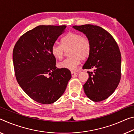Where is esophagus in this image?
Instances as JSON below:
<instances>
[{"mask_svg":"<svg viewBox=\"0 0 134 134\" xmlns=\"http://www.w3.org/2000/svg\"><path fill=\"white\" fill-rule=\"evenodd\" d=\"M71 75L72 77H74V76H75L77 75V73L75 72H74V71H71Z\"/></svg>","mask_w":134,"mask_h":134,"instance_id":"obj_1","label":"esophagus"}]
</instances>
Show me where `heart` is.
Returning <instances> with one entry per match:
<instances>
[{
  "instance_id": "1",
  "label": "heart",
  "mask_w": 134,
  "mask_h": 134,
  "mask_svg": "<svg viewBox=\"0 0 134 134\" xmlns=\"http://www.w3.org/2000/svg\"><path fill=\"white\" fill-rule=\"evenodd\" d=\"M68 51V58L58 63L59 68L75 71L80 64L81 59L88 58L91 50L90 41L87 37L74 32H69L61 40V45L54 44L51 49L52 54L54 58L61 59L65 52Z\"/></svg>"
}]
</instances>
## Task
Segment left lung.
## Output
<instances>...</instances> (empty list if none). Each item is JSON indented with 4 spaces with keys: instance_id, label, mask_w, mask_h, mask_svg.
<instances>
[{
    "instance_id": "obj_1",
    "label": "left lung",
    "mask_w": 134,
    "mask_h": 134,
    "mask_svg": "<svg viewBox=\"0 0 134 134\" xmlns=\"http://www.w3.org/2000/svg\"><path fill=\"white\" fill-rule=\"evenodd\" d=\"M85 34L90 41V54L82 68L88 71L89 78L83 85L85 94L95 102H101L113 93L121 76V54L117 43L111 35L97 25L86 24L73 26Z\"/></svg>"
}]
</instances>
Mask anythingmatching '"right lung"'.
<instances>
[{"label":"right lung","mask_w":134,"mask_h":134,"mask_svg":"<svg viewBox=\"0 0 134 134\" xmlns=\"http://www.w3.org/2000/svg\"><path fill=\"white\" fill-rule=\"evenodd\" d=\"M66 26L39 25L15 44L13 62L17 82L36 102L52 104L64 93L71 78L69 70L56 66L51 49Z\"/></svg>","instance_id":"right-lung-1"}]
</instances>
